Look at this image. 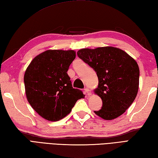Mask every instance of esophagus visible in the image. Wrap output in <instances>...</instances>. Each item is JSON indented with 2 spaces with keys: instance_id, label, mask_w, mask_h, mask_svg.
Returning a JSON list of instances; mask_svg holds the SVG:
<instances>
[{
  "instance_id": "obj_1",
  "label": "esophagus",
  "mask_w": 158,
  "mask_h": 158,
  "mask_svg": "<svg viewBox=\"0 0 158 158\" xmlns=\"http://www.w3.org/2000/svg\"><path fill=\"white\" fill-rule=\"evenodd\" d=\"M84 91H85V93L86 95L90 96V95L92 94L91 91H90V89H89V88H85L84 89Z\"/></svg>"
}]
</instances>
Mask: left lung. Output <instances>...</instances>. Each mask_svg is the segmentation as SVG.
Returning <instances> with one entry per match:
<instances>
[{
    "mask_svg": "<svg viewBox=\"0 0 158 158\" xmlns=\"http://www.w3.org/2000/svg\"><path fill=\"white\" fill-rule=\"evenodd\" d=\"M77 56L96 72L98 85L94 92L102 99L97 115L111 120L126 112L136 98L139 85L137 62L123 50L113 47L81 49Z\"/></svg>",
    "mask_w": 158,
    "mask_h": 158,
    "instance_id": "left-lung-1",
    "label": "left lung"
}]
</instances>
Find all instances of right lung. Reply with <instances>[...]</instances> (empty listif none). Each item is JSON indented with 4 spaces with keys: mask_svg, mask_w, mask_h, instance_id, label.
I'll return each instance as SVG.
<instances>
[{
    "mask_svg": "<svg viewBox=\"0 0 158 158\" xmlns=\"http://www.w3.org/2000/svg\"><path fill=\"white\" fill-rule=\"evenodd\" d=\"M73 50H47L33 59L24 74L26 98L32 109L48 121L62 119L71 111L81 90L73 88L67 74L75 60Z\"/></svg>",
    "mask_w": 158,
    "mask_h": 158,
    "instance_id": "add662e5",
    "label": "right lung"
}]
</instances>
